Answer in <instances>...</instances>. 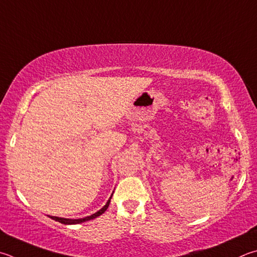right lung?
Returning a JSON list of instances; mask_svg holds the SVG:
<instances>
[{"label":"right lung","mask_w":257,"mask_h":257,"mask_svg":"<svg viewBox=\"0 0 257 257\" xmlns=\"http://www.w3.org/2000/svg\"><path fill=\"white\" fill-rule=\"evenodd\" d=\"M111 198H112V195H111L110 199L108 200V202L105 203V206H104L103 208L100 209L99 211H97V212L93 213V214H91V216L85 217V218H81V219H68V218H59V217H54V216H49V217H50L51 219H54V220H56V221H58V222H60V223H64V225H76V223L85 222V221L91 220V219H94V218H96V217L101 216V214L103 213L106 209H108L109 204H110V200H111Z\"/></svg>","instance_id":"right-lung-1"}]
</instances>
